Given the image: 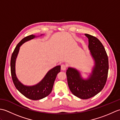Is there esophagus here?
I'll return each instance as SVG.
<instances>
[{"mask_svg":"<svg viewBox=\"0 0 120 120\" xmlns=\"http://www.w3.org/2000/svg\"><path fill=\"white\" fill-rule=\"evenodd\" d=\"M66 68H67V67H66V65L65 64H62L61 65V69L62 71H64L66 70Z\"/></svg>","mask_w":120,"mask_h":120,"instance_id":"obj_1","label":"esophagus"}]
</instances>
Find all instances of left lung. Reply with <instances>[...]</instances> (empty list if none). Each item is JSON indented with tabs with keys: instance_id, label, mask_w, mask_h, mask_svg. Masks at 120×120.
Listing matches in <instances>:
<instances>
[{
	"instance_id": "obj_1",
	"label": "left lung",
	"mask_w": 120,
	"mask_h": 120,
	"mask_svg": "<svg viewBox=\"0 0 120 120\" xmlns=\"http://www.w3.org/2000/svg\"><path fill=\"white\" fill-rule=\"evenodd\" d=\"M89 39V49L95 61L92 74L87 79H83L80 73L68 68L67 76L68 87L74 95L81 99H88L102 90L108 77V58L105 48L98 38L85 34Z\"/></svg>"
}]
</instances>
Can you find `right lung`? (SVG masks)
Instances as JSON below:
<instances>
[{
  "label": "right lung",
  "mask_w": 120,
  "mask_h": 120,
  "mask_svg": "<svg viewBox=\"0 0 120 120\" xmlns=\"http://www.w3.org/2000/svg\"><path fill=\"white\" fill-rule=\"evenodd\" d=\"M36 37L31 34L24 38L18 43L13 52L11 58V73L15 86L22 95L32 100H39L48 96L52 91L55 79L58 73L60 72V65L56 66L48 72L44 78L37 85L33 86H27L22 84L18 80L15 74V61L21 46L28 41Z\"/></svg>",
  "instance_id": "1"
}]
</instances>
